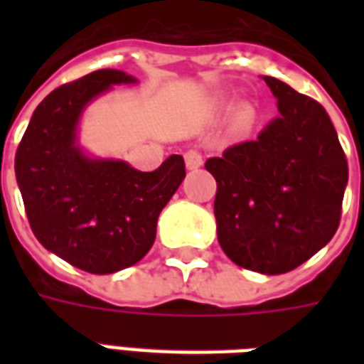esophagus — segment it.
Segmentation results:
<instances>
[{"mask_svg":"<svg viewBox=\"0 0 364 364\" xmlns=\"http://www.w3.org/2000/svg\"><path fill=\"white\" fill-rule=\"evenodd\" d=\"M185 164L189 169H197L205 164V159H203V154L197 150V148H191V150L185 151Z\"/></svg>","mask_w":364,"mask_h":364,"instance_id":"esophagus-1","label":"esophagus"}]
</instances>
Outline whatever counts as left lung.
Here are the masks:
<instances>
[{"mask_svg": "<svg viewBox=\"0 0 364 364\" xmlns=\"http://www.w3.org/2000/svg\"><path fill=\"white\" fill-rule=\"evenodd\" d=\"M263 80L281 114L257 140L232 146L205 167L216 179L224 253L240 267L281 274L333 237L349 167L326 109L281 80Z\"/></svg>", "mask_w": 364, "mask_h": 364, "instance_id": "8db88e82", "label": "left lung"}]
</instances>
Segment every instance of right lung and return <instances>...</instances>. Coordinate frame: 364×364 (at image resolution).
<instances>
[{"label": "right lung", "mask_w": 364, "mask_h": 364, "mask_svg": "<svg viewBox=\"0 0 364 364\" xmlns=\"http://www.w3.org/2000/svg\"><path fill=\"white\" fill-rule=\"evenodd\" d=\"M134 77L97 70L64 83L33 112L15 154V175L36 240L70 265L117 273L142 259L156 240L159 213L185 177L183 156L150 173L124 161L90 159L75 146L83 107Z\"/></svg>", "instance_id": "right-lung-1"}]
</instances>
